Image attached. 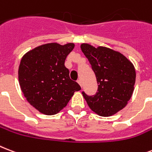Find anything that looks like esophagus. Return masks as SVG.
Segmentation results:
<instances>
[{
    "label": "esophagus",
    "mask_w": 152,
    "mask_h": 152,
    "mask_svg": "<svg viewBox=\"0 0 152 152\" xmlns=\"http://www.w3.org/2000/svg\"><path fill=\"white\" fill-rule=\"evenodd\" d=\"M77 82H78V84H80L81 87H82V81H81V80H77Z\"/></svg>",
    "instance_id": "34e87169"
}]
</instances>
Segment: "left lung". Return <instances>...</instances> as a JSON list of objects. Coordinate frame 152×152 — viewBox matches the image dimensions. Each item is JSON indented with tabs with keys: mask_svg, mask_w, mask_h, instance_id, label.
Wrapping results in <instances>:
<instances>
[{
	"mask_svg": "<svg viewBox=\"0 0 152 152\" xmlns=\"http://www.w3.org/2000/svg\"><path fill=\"white\" fill-rule=\"evenodd\" d=\"M94 71L98 92L88 96L82 92L87 104L100 116H111L127 104L134 91L135 70L133 64L122 53L109 48L80 45Z\"/></svg>",
	"mask_w": 152,
	"mask_h": 152,
	"instance_id": "left-lung-1",
	"label": "left lung"
}]
</instances>
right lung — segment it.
<instances>
[{
    "label": "right lung",
    "mask_w": 152,
    "mask_h": 152,
    "mask_svg": "<svg viewBox=\"0 0 152 152\" xmlns=\"http://www.w3.org/2000/svg\"><path fill=\"white\" fill-rule=\"evenodd\" d=\"M74 46L73 43H48L28 51L22 57L18 69L20 86L28 102L43 114L58 113L74 92L81 89L70 79L69 70L64 66Z\"/></svg>",
    "instance_id": "add662e5"
}]
</instances>
